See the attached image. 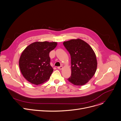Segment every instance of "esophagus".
<instances>
[{"label":"esophagus","instance_id":"34e87169","mask_svg":"<svg viewBox=\"0 0 121 121\" xmlns=\"http://www.w3.org/2000/svg\"><path fill=\"white\" fill-rule=\"evenodd\" d=\"M62 68H63V67L62 66H60V67H57V68L59 70H61L62 69Z\"/></svg>","mask_w":121,"mask_h":121}]
</instances>
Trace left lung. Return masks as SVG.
Segmentation results:
<instances>
[{"instance_id":"8db88e82","label":"left lung","mask_w":121,"mask_h":121,"mask_svg":"<svg viewBox=\"0 0 121 121\" xmlns=\"http://www.w3.org/2000/svg\"><path fill=\"white\" fill-rule=\"evenodd\" d=\"M71 58V76L68 81L75 86L86 84L95 74L97 68L95 53L84 40L72 39L63 42Z\"/></svg>"}]
</instances>
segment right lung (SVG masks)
I'll return each instance as SVG.
<instances>
[{
	"mask_svg": "<svg viewBox=\"0 0 121 121\" xmlns=\"http://www.w3.org/2000/svg\"><path fill=\"white\" fill-rule=\"evenodd\" d=\"M57 45L55 42H35L22 51L19 64L22 75L28 81L38 85L49 79L53 71L50 64L49 52Z\"/></svg>",
	"mask_w": 121,
	"mask_h": 121,
	"instance_id": "1",
	"label": "right lung"
}]
</instances>
